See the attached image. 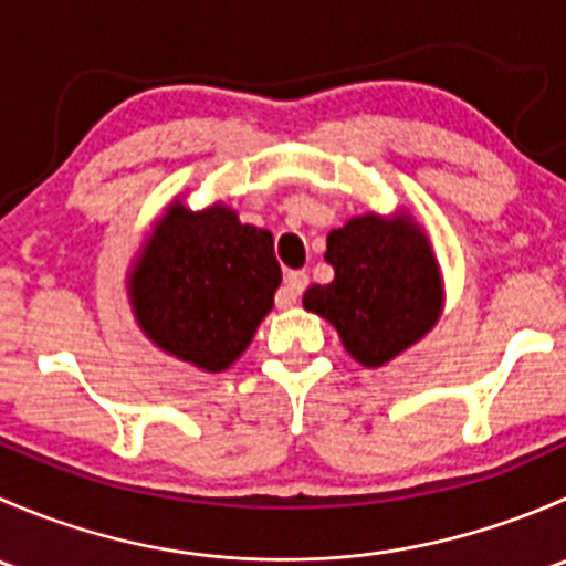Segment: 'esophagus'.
I'll use <instances>...</instances> for the list:
<instances>
[{
	"instance_id": "1",
	"label": "esophagus",
	"mask_w": 566,
	"mask_h": 566,
	"mask_svg": "<svg viewBox=\"0 0 566 566\" xmlns=\"http://www.w3.org/2000/svg\"><path fill=\"white\" fill-rule=\"evenodd\" d=\"M310 287V276L304 271H290L284 276V284L276 293V306L279 310H290V306L298 304V298L304 295V290Z\"/></svg>"
}]
</instances>
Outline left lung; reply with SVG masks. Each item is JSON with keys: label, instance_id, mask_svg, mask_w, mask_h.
I'll list each match as a JSON object with an SVG mask.
<instances>
[{"label": "left lung", "instance_id": "left-lung-1", "mask_svg": "<svg viewBox=\"0 0 566 566\" xmlns=\"http://www.w3.org/2000/svg\"><path fill=\"white\" fill-rule=\"evenodd\" d=\"M334 282L312 284L304 306L325 317L364 367H384L441 315V276L419 227L361 216L328 235Z\"/></svg>", "mask_w": 566, "mask_h": 566}]
</instances>
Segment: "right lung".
<instances>
[{"mask_svg":"<svg viewBox=\"0 0 566 566\" xmlns=\"http://www.w3.org/2000/svg\"><path fill=\"white\" fill-rule=\"evenodd\" d=\"M282 268L273 235L232 210L172 205L158 221L130 293L145 334L208 373L230 367L271 312Z\"/></svg>","mask_w":566,"mask_h":566,"instance_id":"obj_1","label":"right lung"}]
</instances>
